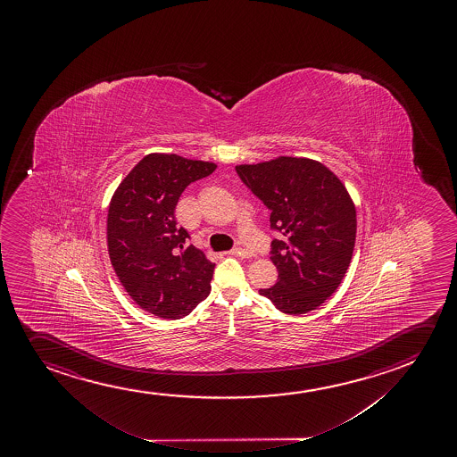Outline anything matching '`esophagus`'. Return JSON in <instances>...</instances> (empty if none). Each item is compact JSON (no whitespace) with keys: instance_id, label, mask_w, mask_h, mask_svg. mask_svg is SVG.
I'll use <instances>...</instances> for the list:
<instances>
[{"instance_id":"1","label":"esophagus","mask_w":457,"mask_h":457,"mask_svg":"<svg viewBox=\"0 0 457 457\" xmlns=\"http://www.w3.org/2000/svg\"><path fill=\"white\" fill-rule=\"evenodd\" d=\"M230 255L241 256V258H250L252 253H250L249 250L244 249V247H235V249L230 250Z\"/></svg>"}]
</instances>
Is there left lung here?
Wrapping results in <instances>:
<instances>
[{
  "label": "left lung",
  "instance_id": "8db88e82",
  "mask_svg": "<svg viewBox=\"0 0 457 457\" xmlns=\"http://www.w3.org/2000/svg\"><path fill=\"white\" fill-rule=\"evenodd\" d=\"M235 170L278 231L270 243L278 280L260 294L287 314L316 310L341 285L353 255L356 208L347 189L310 159L278 157Z\"/></svg>",
  "mask_w": 457,
  "mask_h": 457
}]
</instances>
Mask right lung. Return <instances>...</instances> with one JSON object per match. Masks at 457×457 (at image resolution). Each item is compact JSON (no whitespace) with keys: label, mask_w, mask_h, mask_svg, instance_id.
Here are the masks:
<instances>
[{"label":"right lung","mask_w":457,"mask_h":457,"mask_svg":"<svg viewBox=\"0 0 457 457\" xmlns=\"http://www.w3.org/2000/svg\"><path fill=\"white\" fill-rule=\"evenodd\" d=\"M216 164L176 154H149L112 197L107 245L116 277L135 303L154 316L182 319L210 294L214 262L177 227L176 205L189 183Z\"/></svg>","instance_id":"obj_1"}]
</instances>
